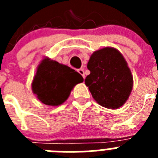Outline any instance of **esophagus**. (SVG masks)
I'll return each mask as SVG.
<instances>
[{
    "label": "esophagus",
    "instance_id": "obj_1",
    "mask_svg": "<svg viewBox=\"0 0 158 158\" xmlns=\"http://www.w3.org/2000/svg\"><path fill=\"white\" fill-rule=\"evenodd\" d=\"M77 72L79 73H80L82 77H83V78L84 79H85V72H84V69H79L77 70Z\"/></svg>",
    "mask_w": 158,
    "mask_h": 158
}]
</instances>
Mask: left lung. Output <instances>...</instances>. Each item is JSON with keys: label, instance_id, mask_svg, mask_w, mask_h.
Masks as SVG:
<instances>
[{"label": "left lung", "instance_id": "left-lung-1", "mask_svg": "<svg viewBox=\"0 0 158 158\" xmlns=\"http://www.w3.org/2000/svg\"><path fill=\"white\" fill-rule=\"evenodd\" d=\"M87 67L90 74L85 81L97 104L117 109L126 103L133 89V76L117 49L106 47L94 51Z\"/></svg>", "mask_w": 158, "mask_h": 158}]
</instances>
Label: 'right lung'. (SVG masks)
<instances>
[{"mask_svg": "<svg viewBox=\"0 0 158 158\" xmlns=\"http://www.w3.org/2000/svg\"><path fill=\"white\" fill-rule=\"evenodd\" d=\"M83 81L74 69L46 57L38 65L31 89L43 104L59 106L68 99L73 87Z\"/></svg>", "mask_w": 158, "mask_h": 158, "instance_id": "obj_1", "label": "right lung"}]
</instances>
